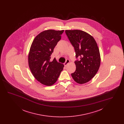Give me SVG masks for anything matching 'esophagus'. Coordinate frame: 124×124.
I'll return each mask as SVG.
<instances>
[{
    "label": "esophagus",
    "mask_w": 124,
    "mask_h": 124,
    "mask_svg": "<svg viewBox=\"0 0 124 124\" xmlns=\"http://www.w3.org/2000/svg\"><path fill=\"white\" fill-rule=\"evenodd\" d=\"M70 62V61L69 60L67 59V60H66V62H65V63L64 64V65L65 66H66L67 65H68V64H69Z\"/></svg>",
    "instance_id": "1"
}]
</instances>
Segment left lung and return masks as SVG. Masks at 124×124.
I'll return each mask as SVG.
<instances>
[{
    "instance_id": "8db88e82",
    "label": "left lung",
    "mask_w": 124,
    "mask_h": 124,
    "mask_svg": "<svg viewBox=\"0 0 124 124\" xmlns=\"http://www.w3.org/2000/svg\"><path fill=\"white\" fill-rule=\"evenodd\" d=\"M72 46L76 57V71L71 76L77 83L83 84L91 80L98 72L100 65V53L94 39L88 33L79 30H65Z\"/></svg>"
}]
</instances>
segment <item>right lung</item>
<instances>
[{"mask_svg":"<svg viewBox=\"0 0 124 124\" xmlns=\"http://www.w3.org/2000/svg\"><path fill=\"white\" fill-rule=\"evenodd\" d=\"M64 30H47L37 36L30 47L28 64L36 79L42 84L51 86L57 81L64 65L56 59L50 61L51 55Z\"/></svg>","mask_w":124,"mask_h":124,"instance_id":"obj_1","label":"right lung"}]
</instances>
